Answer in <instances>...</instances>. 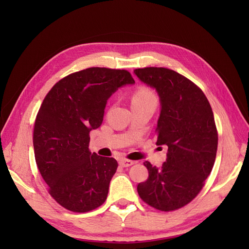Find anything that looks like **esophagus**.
<instances>
[{"label": "esophagus", "instance_id": "esophagus-1", "mask_svg": "<svg viewBox=\"0 0 249 249\" xmlns=\"http://www.w3.org/2000/svg\"><path fill=\"white\" fill-rule=\"evenodd\" d=\"M135 161L134 160H120V165L122 167H129L131 165H134Z\"/></svg>", "mask_w": 249, "mask_h": 249}]
</instances>
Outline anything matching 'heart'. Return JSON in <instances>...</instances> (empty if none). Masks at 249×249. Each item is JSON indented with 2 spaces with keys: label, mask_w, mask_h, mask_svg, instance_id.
I'll return each mask as SVG.
<instances>
[{
  "label": "heart",
  "mask_w": 249,
  "mask_h": 249,
  "mask_svg": "<svg viewBox=\"0 0 249 249\" xmlns=\"http://www.w3.org/2000/svg\"><path fill=\"white\" fill-rule=\"evenodd\" d=\"M149 104H157V97L155 93L151 89L146 87H139L134 92L131 96V107H137V106H143Z\"/></svg>",
  "instance_id": "heart-1"
}]
</instances>
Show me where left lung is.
<instances>
[{"instance_id": "1", "label": "left lung", "mask_w": 249, "mask_h": 249, "mask_svg": "<svg viewBox=\"0 0 249 249\" xmlns=\"http://www.w3.org/2000/svg\"><path fill=\"white\" fill-rule=\"evenodd\" d=\"M135 73L160 95L156 144L168 146L160 168L144 162L149 178L137 190L152 208L171 212L192 202L212 171L218 144L214 114L202 89L178 72L144 67Z\"/></svg>"}]
</instances>
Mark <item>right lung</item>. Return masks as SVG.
<instances>
[{
  "mask_svg": "<svg viewBox=\"0 0 249 249\" xmlns=\"http://www.w3.org/2000/svg\"><path fill=\"white\" fill-rule=\"evenodd\" d=\"M135 83L125 70L89 67L56 82L37 112L33 145L36 165L48 193L68 211L86 213L99 208L118 169L113 157L89 149V131L103 123L111 94Z\"/></svg>",
  "mask_w": 249,
  "mask_h": 249,
  "instance_id": "obj_1",
  "label": "right lung"
}]
</instances>
